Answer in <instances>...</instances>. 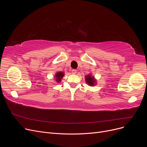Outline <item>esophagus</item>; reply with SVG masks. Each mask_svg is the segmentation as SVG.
Returning a JSON list of instances; mask_svg holds the SVG:
<instances>
[{
	"instance_id": "esophagus-1",
	"label": "esophagus",
	"mask_w": 147,
	"mask_h": 147,
	"mask_svg": "<svg viewBox=\"0 0 147 147\" xmlns=\"http://www.w3.org/2000/svg\"><path fill=\"white\" fill-rule=\"evenodd\" d=\"M72 73L73 74H75L77 73V70L76 69H72Z\"/></svg>"
}]
</instances>
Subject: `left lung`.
<instances>
[{
  "label": "left lung",
  "mask_w": 147,
  "mask_h": 147,
  "mask_svg": "<svg viewBox=\"0 0 147 147\" xmlns=\"http://www.w3.org/2000/svg\"><path fill=\"white\" fill-rule=\"evenodd\" d=\"M86 83L90 84V86H93L94 85V83L96 82V80H94V77H92L91 75H87V76H86Z\"/></svg>",
  "instance_id": "8db88e82"
}]
</instances>
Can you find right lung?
I'll return each instance as SVG.
<instances>
[{"instance_id": "add662e5", "label": "right lung", "mask_w": 147, "mask_h": 147, "mask_svg": "<svg viewBox=\"0 0 147 147\" xmlns=\"http://www.w3.org/2000/svg\"><path fill=\"white\" fill-rule=\"evenodd\" d=\"M64 73L63 72H57L56 74V82H60L61 81V79L64 76Z\"/></svg>"}]
</instances>
